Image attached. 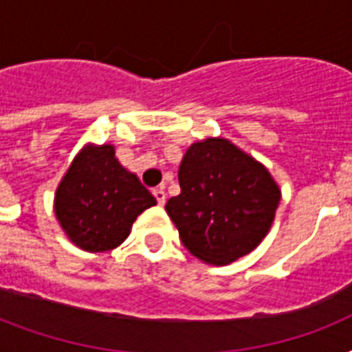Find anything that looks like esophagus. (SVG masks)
<instances>
[{
    "mask_svg": "<svg viewBox=\"0 0 352 352\" xmlns=\"http://www.w3.org/2000/svg\"><path fill=\"white\" fill-rule=\"evenodd\" d=\"M153 195H155V199H157V203H159L160 206H164V203H166V192H164V190H162V188H155Z\"/></svg>",
    "mask_w": 352,
    "mask_h": 352,
    "instance_id": "obj_1",
    "label": "esophagus"
}]
</instances>
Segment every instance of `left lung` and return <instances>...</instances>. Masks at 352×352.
<instances>
[{"label": "left lung", "instance_id": "obj_1", "mask_svg": "<svg viewBox=\"0 0 352 352\" xmlns=\"http://www.w3.org/2000/svg\"><path fill=\"white\" fill-rule=\"evenodd\" d=\"M179 184L166 212L188 252L212 265L250 254L270 230L281 199L267 168L226 138L192 144Z\"/></svg>", "mask_w": 352, "mask_h": 352}]
</instances>
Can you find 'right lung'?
I'll list each match as a JSON object with an SVG mask.
<instances>
[{"label": "right lung", "mask_w": 352, "mask_h": 352, "mask_svg": "<svg viewBox=\"0 0 352 352\" xmlns=\"http://www.w3.org/2000/svg\"><path fill=\"white\" fill-rule=\"evenodd\" d=\"M153 204L138 177L122 168L115 148L104 144L76 155L56 190L54 212L74 245L106 252L124 243L135 219Z\"/></svg>", "instance_id": "add662e5"}]
</instances>
